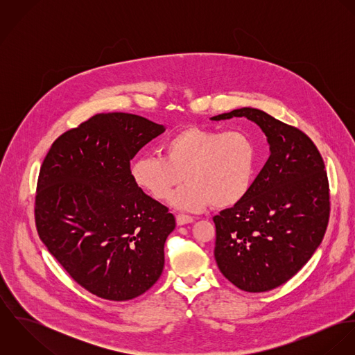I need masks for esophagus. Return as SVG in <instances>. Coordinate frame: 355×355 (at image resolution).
Listing matches in <instances>:
<instances>
[{"label": "esophagus", "mask_w": 355, "mask_h": 355, "mask_svg": "<svg viewBox=\"0 0 355 355\" xmlns=\"http://www.w3.org/2000/svg\"><path fill=\"white\" fill-rule=\"evenodd\" d=\"M193 221H194V218L191 216H187V214H178L176 216L178 225H186V224H190Z\"/></svg>", "instance_id": "1"}]
</instances>
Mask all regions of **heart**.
<instances>
[{"label":"heart","instance_id":"heart-1","mask_svg":"<svg viewBox=\"0 0 355 355\" xmlns=\"http://www.w3.org/2000/svg\"><path fill=\"white\" fill-rule=\"evenodd\" d=\"M164 157L141 155L131 165L134 183L157 201L171 198L179 210L227 209L242 202L253 186L257 148L241 131L187 127L162 145Z\"/></svg>","mask_w":355,"mask_h":355}]
</instances>
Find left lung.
<instances>
[{
  "instance_id": "1",
  "label": "left lung",
  "mask_w": 355,
  "mask_h": 355,
  "mask_svg": "<svg viewBox=\"0 0 355 355\" xmlns=\"http://www.w3.org/2000/svg\"><path fill=\"white\" fill-rule=\"evenodd\" d=\"M232 117L262 130L269 158L248 197L213 217L214 258L234 286L263 293L290 280L320 246L329 218L328 179L317 148L298 128L255 107L210 120Z\"/></svg>"
}]
</instances>
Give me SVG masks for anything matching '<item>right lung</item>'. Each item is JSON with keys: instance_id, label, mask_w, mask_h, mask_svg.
<instances>
[{"instance_id": "1", "label": "right lung", "mask_w": 355, "mask_h": 355, "mask_svg": "<svg viewBox=\"0 0 355 355\" xmlns=\"http://www.w3.org/2000/svg\"><path fill=\"white\" fill-rule=\"evenodd\" d=\"M164 131L142 116L100 113L58 137L41 166L40 238L78 284L103 300L137 298L162 273L175 217L134 183L130 161Z\"/></svg>"}]
</instances>
